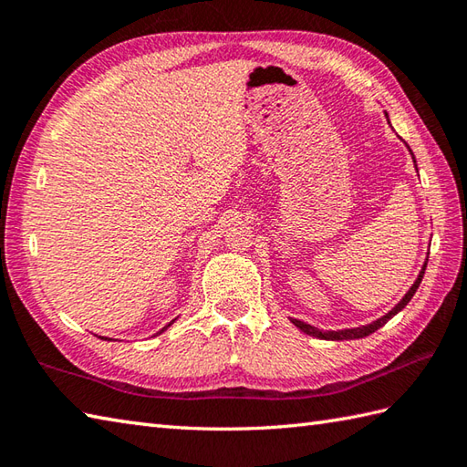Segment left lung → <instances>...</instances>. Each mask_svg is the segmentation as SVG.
Returning <instances> with one entry per match:
<instances>
[{"mask_svg":"<svg viewBox=\"0 0 467 467\" xmlns=\"http://www.w3.org/2000/svg\"><path fill=\"white\" fill-rule=\"evenodd\" d=\"M385 116H387V112H385ZM387 122H389V116H387ZM408 148H410V146H408ZM410 154H411L413 164H415V156H413L411 150H410ZM415 171H418V164H415ZM428 256H430V253H428ZM425 266H428V263H423L421 271H420V275H418V279H415V283L411 285V289L403 295V299H401L398 305H395L389 313H385L383 317H379V319L373 321V323H367V325H361V327H353V329H339V331H323V329H317V327H313V325H309V323H305V321H301V319H293V317H291V323L296 327V329H301L303 333L311 335V337H317V339H325V341L363 339V337L375 333L377 329H381V327H383L387 321L393 319V317L398 315V313L403 309V306L411 301V296L415 295V291H418V286H420V283H421V279H423Z\"/></svg>","mask_w":467,"mask_h":467,"instance_id":"1","label":"left lung"}]
</instances>
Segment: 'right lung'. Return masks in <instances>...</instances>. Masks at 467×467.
Listing matches in <instances>:
<instances>
[{"instance_id": "obj_1", "label": "right lung", "mask_w": 467, "mask_h": 467, "mask_svg": "<svg viewBox=\"0 0 467 467\" xmlns=\"http://www.w3.org/2000/svg\"><path fill=\"white\" fill-rule=\"evenodd\" d=\"M174 321H176V319H172V321H171V323H168V325H166V327H162V329H161V331H158V333H156V335H161V333H164V331H166V329H168V327H171V325H172V323H174ZM100 339H104V341H112V339H108V337H100Z\"/></svg>"}]
</instances>
